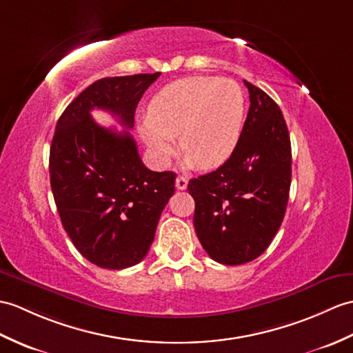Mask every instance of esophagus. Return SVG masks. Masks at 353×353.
I'll return each instance as SVG.
<instances>
[{
  "instance_id": "1",
  "label": "esophagus",
  "mask_w": 353,
  "mask_h": 353,
  "mask_svg": "<svg viewBox=\"0 0 353 353\" xmlns=\"http://www.w3.org/2000/svg\"><path fill=\"white\" fill-rule=\"evenodd\" d=\"M186 186H188V179L183 177V176H179L176 179V188H177V190L183 191V190H186Z\"/></svg>"
}]
</instances>
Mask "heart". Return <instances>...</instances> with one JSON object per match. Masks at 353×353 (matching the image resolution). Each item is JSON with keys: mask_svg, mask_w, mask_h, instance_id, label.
<instances>
[{"mask_svg": "<svg viewBox=\"0 0 353 353\" xmlns=\"http://www.w3.org/2000/svg\"><path fill=\"white\" fill-rule=\"evenodd\" d=\"M245 119L241 87L230 79H177L152 97L139 134L159 163L174 153V138L188 163L214 170L232 157Z\"/></svg>", "mask_w": 353, "mask_h": 353, "instance_id": "b5f03b06", "label": "heart"}]
</instances>
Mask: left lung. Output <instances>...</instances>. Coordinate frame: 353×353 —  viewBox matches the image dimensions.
I'll return each mask as SVG.
<instances>
[{
    "mask_svg": "<svg viewBox=\"0 0 353 353\" xmlns=\"http://www.w3.org/2000/svg\"><path fill=\"white\" fill-rule=\"evenodd\" d=\"M250 110L232 157L212 173L191 179L194 227L210 259L243 265L272 242L289 201L292 147L272 97L243 81Z\"/></svg>",
    "mask_w": 353,
    "mask_h": 353,
    "instance_id": "8db88e82",
    "label": "left lung"
}]
</instances>
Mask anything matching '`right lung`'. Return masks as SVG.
Returning a JSON list of instances; mask_svg holds the SVG:
<instances>
[{"label":"right lung","instance_id":"1","mask_svg":"<svg viewBox=\"0 0 353 353\" xmlns=\"http://www.w3.org/2000/svg\"><path fill=\"white\" fill-rule=\"evenodd\" d=\"M159 75L96 81L57 121L49 152L57 210L75 248L99 268L125 269L147 256L176 174L147 168L132 135L99 126L90 111H110L132 129L137 105Z\"/></svg>","mask_w":353,"mask_h":353}]
</instances>
